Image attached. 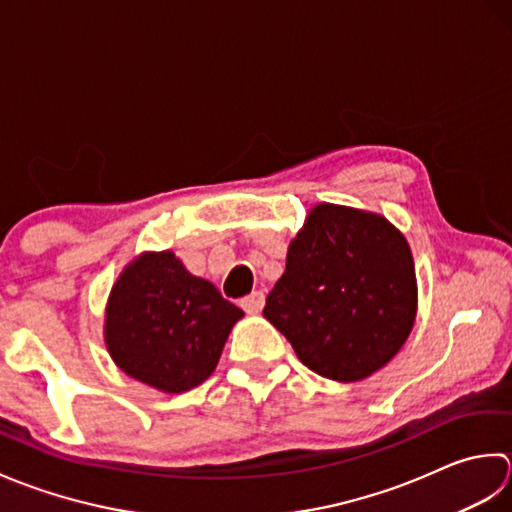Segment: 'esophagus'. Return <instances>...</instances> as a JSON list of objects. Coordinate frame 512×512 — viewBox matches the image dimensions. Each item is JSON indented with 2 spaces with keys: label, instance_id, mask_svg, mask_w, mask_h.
Returning a JSON list of instances; mask_svg holds the SVG:
<instances>
[{
  "label": "esophagus",
  "instance_id": "esophagus-1",
  "mask_svg": "<svg viewBox=\"0 0 512 512\" xmlns=\"http://www.w3.org/2000/svg\"><path fill=\"white\" fill-rule=\"evenodd\" d=\"M241 307L245 309V314H252V316L260 314V311H263V307H265V294H263V291H252V294L241 300Z\"/></svg>",
  "mask_w": 512,
  "mask_h": 512
}]
</instances>
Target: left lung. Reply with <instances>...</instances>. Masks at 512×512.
I'll return each mask as SVG.
<instances>
[{
    "instance_id": "left-lung-1",
    "label": "left lung",
    "mask_w": 512,
    "mask_h": 512,
    "mask_svg": "<svg viewBox=\"0 0 512 512\" xmlns=\"http://www.w3.org/2000/svg\"><path fill=\"white\" fill-rule=\"evenodd\" d=\"M417 311L411 247L387 218L320 203L287 249L263 316L322 378L358 382L409 338Z\"/></svg>"
}]
</instances>
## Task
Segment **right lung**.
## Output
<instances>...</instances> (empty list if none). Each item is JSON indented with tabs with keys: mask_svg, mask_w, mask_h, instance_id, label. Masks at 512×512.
I'll list each match as a JSON object with an SVG mask.
<instances>
[{
	"mask_svg": "<svg viewBox=\"0 0 512 512\" xmlns=\"http://www.w3.org/2000/svg\"><path fill=\"white\" fill-rule=\"evenodd\" d=\"M245 314L174 252H145L121 271L106 307L114 364L148 387L183 393L214 373L229 331Z\"/></svg>",
	"mask_w": 512,
	"mask_h": 512,
	"instance_id": "1",
	"label": "right lung"
}]
</instances>
